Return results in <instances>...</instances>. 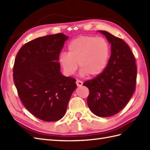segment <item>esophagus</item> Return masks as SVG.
<instances>
[{
	"mask_svg": "<svg viewBox=\"0 0 150 150\" xmlns=\"http://www.w3.org/2000/svg\"><path fill=\"white\" fill-rule=\"evenodd\" d=\"M76 84H77V86H81L82 85V82L81 81L77 80L76 81Z\"/></svg>",
	"mask_w": 150,
	"mask_h": 150,
	"instance_id": "1",
	"label": "esophagus"
}]
</instances>
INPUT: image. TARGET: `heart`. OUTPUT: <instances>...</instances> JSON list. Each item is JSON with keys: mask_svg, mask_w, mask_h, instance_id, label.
Here are the masks:
<instances>
[{"mask_svg": "<svg viewBox=\"0 0 150 150\" xmlns=\"http://www.w3.org/2000/svg\"><path fill=\"white\" fill-rule=\"evenodd\" d=\"M110 54V44L104 38L82 36L70 42L68 53H62L59 60L66 75L74 74L79 63L82 76L95 77L106 68Z\"/></svg>", "mask_w": 150, "mask_h": 150, "instance_id": "heart-1", "label": "heart"}]
</instances>
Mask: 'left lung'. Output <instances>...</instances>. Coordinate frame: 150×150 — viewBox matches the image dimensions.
Listing matches in <instances>:
<instances>
[{
	"label": "left lung",
	"mask_w": 150,
	"mask_h": 150,
	"mask_svg": "<svg viewBox=\"0 0 150 150\" xmlns=\"http://www.w3.org/2000/svg\"><path fill=\"white\" fill-rule=\"evenodd\" d=\"M111 44V53L103 72L84 82L89 89L87 103L97 116L108 117L119 113L134 93L137 81L135 57L129 46L119 37L99 31Z\"/></svg>",
	"instance_id": "obj_1"
}]
</instances>
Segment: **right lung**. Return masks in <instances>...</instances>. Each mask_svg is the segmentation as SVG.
Masks as SVG:
<instances>
[{
    "label": "right lung",
    "instance_id": "obj_1",
    "mask_svg": "<svg viewBox=\"0 0 150 150\" xmlns=\"http://www.w3.org/2000/svg\"><path fill=\"white\" fill-rule=\"evenodd\" d=\"M63 33L49 35L26 43L15 59L13 76L18 97L30 112L46 122L64 115L75 79L64 77L58 62L65 40Z\"/></svg>",
    "mask_w": 150,
    "mask_h": 150
}]
</instances>
